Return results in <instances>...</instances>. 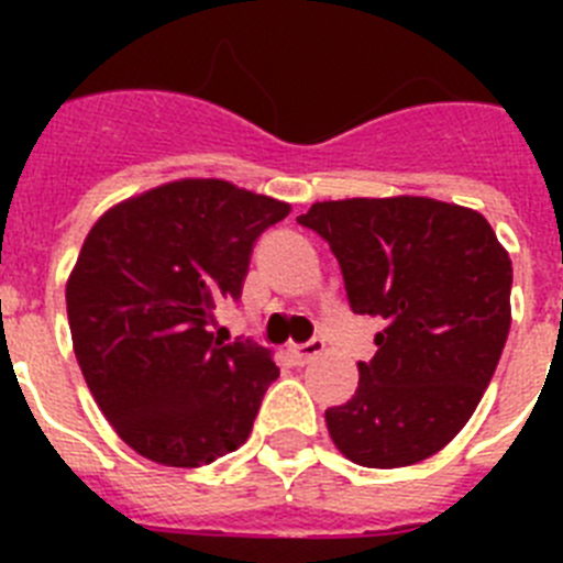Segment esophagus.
I'll return each instance as SVG.
<instances>
[{
	"instance_id": "1",
	"label": "esophagus",
	"mask_w": 563,
	"mask_h": 563,
	"mask_svg": "<svg viewBox=\"0 0 563 563\" xmlns=\"http://www.w3.org/2000/svg\"><path fill=\"white\" fill-rule=\"evenodd\" d=\"M327 350V343L321 338H312L307 343H298V346H290V355L296 357V363H310L312 357H318Z\"/></svg>"
}]
</instances>
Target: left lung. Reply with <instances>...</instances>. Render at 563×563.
<instances>
[{
	"label": "left lung",
	"instance_id": "1",
	"mask_svg": "<svg viewBox=\"0 0 563 563\" xmlns=\"http://www.w3.org/2000/svg\"><path fill=\"white\" fill-rule=\"evenodd\" d=\"M352 312L383 318L350 400L327 409L335 449L363 467L429 460L479 406L510 332L514 265L471 208L431 197L316 202Z\"/></svg>",
	"mask_w": 563,
	"mask_h": 563
}]
</instances>
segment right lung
<instances>
[{"label": "right lung", "instance_id": "right-lung-1", "mask_svg": "<svg viewBox=\"0 0 563 563\" xmlns=\"http://www.w3.org/2000/svg\"><path fill=\"white\" fill-rule=\"evenodd\" d=\"M287 213L265 194L188 177L118 202L84 239L67 282L73 350L98 409L146 460L211 465L251 437L278 366L208 327Z\"/></svg>", "mask_w": 563, "mask_h": 563}]
</instances>
